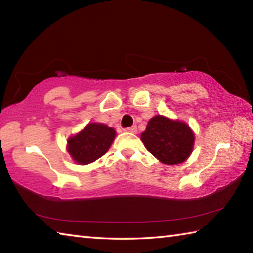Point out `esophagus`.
I'll use <instances>...</instances> for the list:
<instances>
[{
  "mask_svg": "<svg viewBox=\"0 0 253 253\" xmlns=\"http://www.w3.org/2000/svg\"><path fill=\"white\" fill-rule=\"evenodd\" d=\"M127 132H132V134H137V127L136 126H131V127H128L125 129Z\"/></svg>",
  "mask_w": 253,
  "mask_h": 253,
  "instance_id": "1",
  "label": "esophagus"
}]
</instances>
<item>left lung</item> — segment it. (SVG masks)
Wrapping results in <instances>:
<instances>
[{"instance_id": "left-lung-1", "label": "left lung", "mask_w": 253, "mask_h": 253, "mask_svg": "<svg viewBox=\"0 0 253 253\" xmlns=\"http://www.w3.org/2000/svg\"><path fill=\"white\" fill-rule=\"evenodd\" d=\"M147 151L168 165L181 164L193 152L195 136L186 123L156 115L140 135Z\"/></svg>"}]
</instances>
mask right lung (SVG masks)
Returning a JSON list of instances; mask_svg holds the SVG:
<instances>
[{
    "instance_id": "obj_1",
    "label": "right lung",
    "mask_w": 253,
    "mask_h": 253,
    "mask_svg": "<svg viewBox=\"0 0 253 253\" xmlns=\"http://www.w3.org/2000/svg\"><path fill=\"white\" fill-rule=\"evenodd\" d=\"M116 130L101 123H89L67 140V151L74 162L87 165L97 161L110 148Z\"/></svg>"
}]
</instances>
